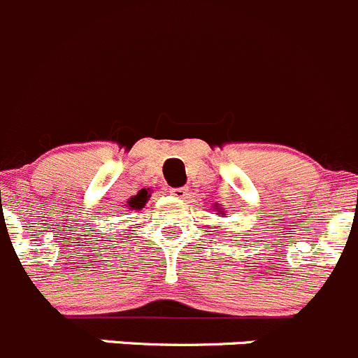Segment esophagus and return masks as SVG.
<instances>
[{"label": "esophagus", "instance_id": "34e87169", "mask_svg": "<svg viewBox=\"0 0 358 358\" xmlns=\"http://www.w3.org/2000/svg\"><path fill=\"white\" fill-rule=\"evenodd\" d=\"M171 192H173V196L178 199L189 198V189H187V187H178V189H173Z\"/></svg>", "mask_w": 358, "mask_h": 358}]
</instances>
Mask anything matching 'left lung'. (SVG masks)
<instances>
[{"label":"left lung","instance_id":"obj_1","mask_svg":"<svg viewBox=\"0 0 358 358\" xmlns=\"http://www.w3.org/2000/svg\"><path fill=\"white\" fill-rule=\"evenodd\" d=\"M220 210H222V208H215V212H219V215H226V213L220 212Z\"/></svg>","mask_w":358,"mask_h":358}]
</instances>
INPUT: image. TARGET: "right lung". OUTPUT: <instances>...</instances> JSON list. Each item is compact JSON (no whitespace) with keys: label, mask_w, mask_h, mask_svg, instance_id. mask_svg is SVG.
<instances>
[{"label":"right lung","mask_w":358,"mask_h":358,"mask_svg":"<svg viewBox=\"0 0 358 358\" xmlns=\"http://www.w3.org/2000/svg\"><path fill=\"white\" fill-rule=\"evenodd\" d=\"M150 196H152V194H150V190H145V189L139 190L138 194L132 196V198L127 201V206H129L130 210H141L143 206L146 205V201L150 199Z\"/></svg>","instance_id":"obj_1"}]
</instances>
